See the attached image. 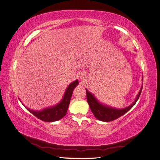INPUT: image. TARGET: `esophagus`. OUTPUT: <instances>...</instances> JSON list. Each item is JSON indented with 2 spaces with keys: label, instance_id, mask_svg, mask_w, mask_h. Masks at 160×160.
<instances>
[{
  "label": "esophagus",
  "instance_id": "esophagus-1",
  "mask_svg": "<svg viewBox=\"0 0 160 160\" xmlns=\"http://www.w3.org/2000/svg\"><path fill=\"white\" fill-rule=\"evenodd\" d=\"M85 77H86V75H85V73L84 72H81V73L80 74V75H79V78H80L81 80H84L85 79Z\"/></svg>",
  "mask_w": 160,
  "mask_h": 160
}]
</instances>
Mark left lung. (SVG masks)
<instances>
[{
	"mask_svg": "<svg viewBox=\"0 0 160 160\" xmlns=\"http://www.w3.org/2000/svg\"><path fill=\"white\" fill-rule=\"evenodd\" d=\"M142 90V86L141 89H140V91H139V93L138 94L136 98H135L132 104H131L128 107L123 109H117L100 103L94 95L86 89L87 99H88L89 108L92 111V113L95 115V117L98 120L101 121V122H108L119 118L132 109L138 100L140 94H141Z\"/></svg>",
	"mask_w": 160,
	"mask_h": 160,
	"instance_id": "1",
	"label": "left lung"
}]
</instances>
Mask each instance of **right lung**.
<instances>
[{"label": "right lung", "mask_w": 160, "mask_h": 160, "mask_svg": "<svg viewBox=\"0 0 160 160\" xmlns=\"http://www.w3.org/2000/svg\"><path fill=\"white\" fill-rule=\"evenodd\" d=\"M79 83L78 80H75L71 83L67 87L64 93L62 99L59 103L53 105L52 107H49L43 109L41 111H35L27 108H25L31 112L32 114L39 119L46 122H52L62 119L66 115L67 109L70 103V100L72 94V91Z\"/></svg>", "instance_id": "add662e5"}]
</instances>
